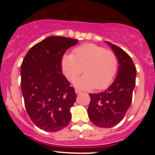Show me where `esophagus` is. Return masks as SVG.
Instances as JSON below:
<instances>
[{"mask_svg":"<svg viewBox=\"0 0 155 155\" xmlns=\"http://www.w3.org/2000/svg\"><path fill=\"white\" fill-rule=\"evenodd\" d=\"M82 91H81V90H79V89H78V88H76V89H75V93H76V94H80V93H81Z\"/></svg>","mask_w":155,"mask_h":155,"instance_id":"34e87169","label":"esophagus"}]
</instances>
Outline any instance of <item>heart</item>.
I'll return each mask as SVG.
<instances>
[{"instance_id": "heart-1", "label": "heart", "mask_w": 155, "mask_h": 155, "mask_svg": "<svg viewBox=\"0 0 155 155\" xmlns=\"http://www.w3.org/2000/svg\"><path fill=\"white\" fill-rule=\"evenodd\" d=\"M61 68L65 77L81 89H104L113 81L118 71V60L113 51L102 46L88 43L75 48L73 54H64Z\"/></svg>"}]
</instances>
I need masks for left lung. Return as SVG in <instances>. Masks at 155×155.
I'll return each mask as SVG.
<instances>
[{
	"instance_id": "8db88e82",
	"label": "left lung",
	"mask_w": 155,
	"mask_h": 155,
	"mask_svg": "<svg viewBox=\"0 0 155 155\" xmlns=\"http://www.w3.org/2000/svg\"><path fill=\"white\" fill-rule=\"evenodd\" d=\"M105 42L117 57L118 73L107 89L98 94H89L91 102L87 114L94 125L110 128L120 124L130 106L137 70L131 57L124 50L111 42Z\"/></svg>"
}]
</instances>
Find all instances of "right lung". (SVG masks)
Wrapping results in <instances>:
<instances>
[{
    "label": "right lung",
    "instance_id": "add662e5",
    "mask_svg": "<svg viewBox=\"0 0 155 155\" xmlns=\"http://www.w3.org/2000/svg\"><path fill=\"white\" fill-rule=\"evenodd\" d=\"M78 40L49 36L28 50L21 65L25 106L36 127L47 132L61 130L71 120L74 88L62 74L61 59Z\"/></svg>",
    "mask_w": 155,
    "mask_h": 155
}]
</instances>
